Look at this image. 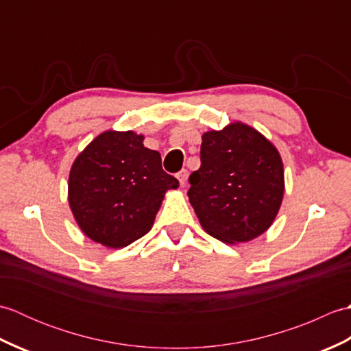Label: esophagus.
<instances>
[{
  "label": "esophagus",
  "instance_id": "esophagus-1",
  "mask_svg": "<svg viewBox=\"0 0 351 351\" xmlns=\"http://www.w3.org/2000/svg\"><path fill=\"white\" fill-rule=\"evenodd\" d=\"M187 175H189V171L185 170V169H182L181 171H178V173H176V178H178V181H180L181 187H184L185 181H187Z\"/></svg>",
  "mask_w": 351,
  "mask_h": 351
}]
</instances>
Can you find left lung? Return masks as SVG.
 Listing matches in <instances>:
<instances>
[{
    "label": "left lung",
    "instance_id": "left-lung-1",
    "mask_svg": "<svg viewBox=\"0 0 351 351\" xmlns=\"http://www.w3.org/2000/svg\"><path fill=\"white\" fill-rule=\"evenodd\" d=\"M200 225L225 243L253 240L270 228L283 197L279 152L243 123L202 136L200 167L189 178Z\"/></svg>",
    "mask_w": 351,
    "mask_h": 351
}]
</instances>
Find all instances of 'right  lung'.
<instances>
[{"label":"right lung","mask_w":351,"mask_h":351,"mask_svg":"<svg viewBox=\"0 0 351 351\" xmlns=\"http://www.w3.org/2000/svg\"><path fill=\"white\" fill-rule=\"evenodd\" d=\"M178 180L162 170L161 155L132 131H107L73 162L69 205L83 232L107 247H125L149 232L164 193Z\"/></svg>","instance_id":"1"}]
</instances>
